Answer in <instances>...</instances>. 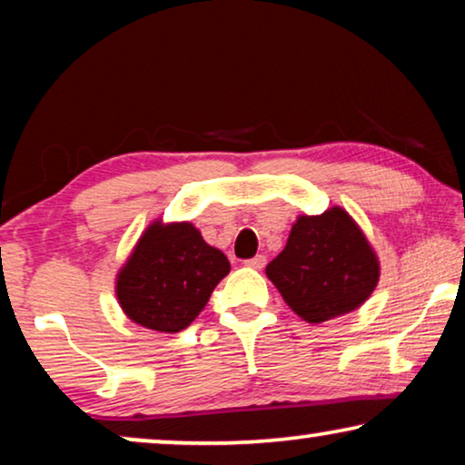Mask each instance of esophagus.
Returning <instances> with one entry per match:
<instances>
[{"label": "esophagus", "mask_w": 465, "mask_h": 465, "mask_svg": "<svg viewBox=\"0 0 465 465\" xmlns=\"http://www.w3.org/2000/svg\"><path fill=\"white\" fill-rule=\"evenodd\" d=\"M247 266H252V269H264V264H266V258L264 256H253L252 260H247L245 262Z\"/></svg>", "instance_id": "34e87169"}]
</instances>
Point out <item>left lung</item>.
<instances>
[{
  "label": "left lung",
  "mask_w": 465,
  "mask_h": 465,
  "mask_svg": "<svg viewBox=\"0 0 465 465\" xmlns=\"http://www.w3.org/2000/svg\"><path fill=\"white\" fill-rule=\"evenodd\" d=\"M381 264L366 234L342 207L298 215L266 277L298 317L322 323L361 307L377 288Z\"/></svg>",
  "instance_id": "left-lung-1"
}]
</instances>
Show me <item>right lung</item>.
<instances>
[{
	"mask_svg": "<svg viewBox=\"0 0 465 465\" xmlns=\"http://www.w3.org/2000/svg\"><path fill=\"white\" fill-rule=\"evenodd\" d=\"M231 262L190 222H152L116 275V298L131 322L180 332L205 309Z\"/></svg>",
	"mask_w": 465,
	"mask_h": 465,
	"instance_id": "obj_1",
	"label": "right lung"
}]
</instances>
